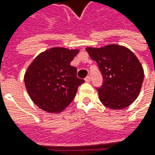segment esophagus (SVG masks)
Here are the masks:
<instances>
[{
  "label": "esophagus",
  "instance_id": "esophagus-1",
  "mask_svg": "<svg viewBox=\"0 0 155 155\" xmlns=\"http://www.w3.org/2000/svg\"><path fill=\"white\" fill-rule=\"evenodd\" d=\"M84 80H85V82H87V83H90L91 80V77H90V76H88V77L85 78V79H84Z\"/></svg>",
  "mask_w": 155,
  "mask_h": 155
}]
</instances>
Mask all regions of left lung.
<instances>
[{
    "label": "left lung",
    "mask_w": 155,
    "mask_h": 155,
    "mask_svg": "<svg viewBox=\"0 0 155 155\" xmlns=\"http://www.w3.org/2000/svg\"><path fill=\"white\" fill-rule=\"evenodd\" d=\"M103 76L97 88L102 104L112 110H122L137 98L144 78L139 59L125 46L109 45L101 48L87 47Z\"/></svg>",
    "instance_id": "obj_1"
}]
</instances>
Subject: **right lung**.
I'll return each mask as SVG.
<instances>
[{
    "label": "right lung",
    "mask_w": 155,
    "mask_h": 155,
    "mask_svg": "<svg viewBox=\"0 0 155 155\" xmlns=\"http://www.w3.org/2000/svg\"><path fill=\"white\" fill-rule=\"evenodd\" d=\"M78 50L53 47L34 58L25 73L27 93L41 110L59 113L72 102L84 79L70 64Z\"/></svg>",
    "instance_id": "right-lung-1"
}]
</instances>
